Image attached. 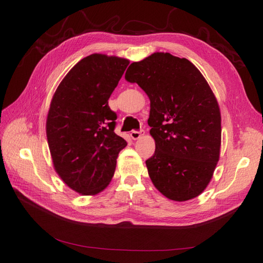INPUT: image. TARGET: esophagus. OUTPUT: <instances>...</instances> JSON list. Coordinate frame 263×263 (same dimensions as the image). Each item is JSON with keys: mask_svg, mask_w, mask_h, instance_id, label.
I'll list each match as a JSON object with an SVG mask.
<instances>
[{"mask_svg": "<svg viewBox=\"0 0 263 263\" xmlns=\"http://www.w3.org/2000/svg\"><path fill=\"white\" fill-rule=\"evenodd\" d=\"M144 135V131L140 130V131H131L130 136L133 139V140H138V139H140L142 136Z\"/></svg>", "mask_w": 263, "mask_h": 263, "instance_id": "34e87169", "label": "esophagus"}]
</instances>
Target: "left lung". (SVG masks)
Returning <instances> with one entry per match:
<instances>
[{"mask_svg": "<svg viewBox=\"0 0 263 263\" xmlns=\"http://www.w3.org/2000/svg\"><path fill=\"white\" fill-rule=\"evenodd\" d=\"M150 99L148 124L156 149L147 161L155 187L173 201L197 198L219 160L221 116L208 82L186 59L157 52L126 70Z\"/></svg>", "mask_w": 263, "mask_h": 263, "instance_id": "8db88e82", "label": "left lung"}]
</instances>
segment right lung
<instances>
[{
    "label": "right lung",
    "instance_id": "obj_1",
    "mask_svg": "<svg viewBox=\"0 0 263 263\" xmlns=\"http://www.w3.org/2000/svg\"><path fill=\"white\" fill-rule=\"evenodd\" d=\"M130 61L91 54L72 68L55 90L46 120L53 166L66 185L82 195L107 187L126 141L114 132L108 99Z\"/></svg>",
    "mask_w": 263,
    "mask_h": 263
}]
</instances>
